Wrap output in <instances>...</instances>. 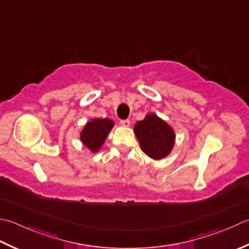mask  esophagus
I'll use <instances>...</instances> for the list:
<instances>
[{
  "label": "esophagus",
  "mask_w": 249,
  "mask_h": 249,
  "mask_svg": "<svg viewBox=\"0 0 249 249\" xmlns=\"http://www.w3.org/2000/svg\"><path fill=\"white\" fill-rule=\"evenodd\" d=\"M120 124L123 126V127H128V126L130 125V121L129 120H122L120 122Z\"/></svg>",
  "instance_id": "1"
}]
</instances>
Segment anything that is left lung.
<instances>
[{
    "label": "left lung",
    "instance_id": "8db88e82",
    "mask_svg": "<svg viewBox=\"0 0 249 249\" xmlns=\"http://www.w3.org/2000/svg\"><path fill=\"white\" fill-rule=\"evenodd\" d=\"M134 131L140 148L149 158L162 160L172 152L175 144L174 129L157 114L145 115L142 121L136 123Z\"/></svg>",
    "mask_w": 249,
    "mask_h": 249
}]
</instances>
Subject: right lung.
<instances>
[{"label": "right lung", "instance_id": "1", "mask_svg": "<svg viewBox=\"0 0 249 249\" xmlns=\"http://www.w3.org/2000/svg\"><path fill=\"white\" fill-rule=\"evenodd\" d=\"M113 126L114 122L110 119L90 120L81 131L80 138L82 143L91 152H98Z\"/></svg>", "mask_w": 249, "mask_h": 249}]
</instances>
